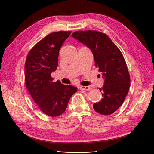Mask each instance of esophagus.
I'll use <instances>...</instances> for the list:
<instances>
[{"label":"esophagus","mask_w":154,"mask_h":154,"mask_svg":"<svg viewBox=\"0 0 154 154\" xmlns=\"http://www.w3.org/2000/svg\"><path fill=\"white\" fill-rule=\"evenodd\" d=\"M80 89L82 90L89 91L91 90V88L90 86H80Z\"/></svg>","instance_id":"1"}]
</instances>
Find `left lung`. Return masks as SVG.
Here are the masks:
<instances>
[{"label": "left lung", "instance_id": "1", "mask_svg": "<svg viewBox=\"0 0 154 154\" xmlns=\"http://www.w3.org/2000/svg\"><path fill=\"white\" fill-rule=\"evenodd\" d=\"M72 36L91 51L95 66L104 78L102 98L93 104L96 112L103 115L115 112L123 103L129 90L131 79L121 51L107 34L96 31H79Z\"/></svg>", "mask_w": 154, "mask_h": 154}]
</instances>
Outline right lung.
I'll return each instance as SVG.
<instances>
[{"label": "right lung", "mask_w": 154, "mask_h": 154, "mask_svg": "<svg viewBox=\"0 0 154 154\" xmlns=\"http://www.w3.org/2000/svg\"><path fill=\"white\" fill-rule=\"evenodd\" d=\"M71 31L54 32L37 43L29 52L25 63V82L39 109L49 116L65 111L77 87L54 82L51 73L57 70L58 56L64 42Z\"/></svg>", "instance_id": "obj_1"}]
</instances>
